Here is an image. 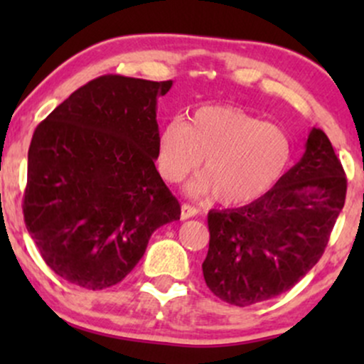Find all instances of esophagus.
<instances>
[{
    "label": "esophagus",
    "mask_w": 364,
    "mask_h": 364,
    "mask_svg": "<svg viewBox=\"0 0 364 364\" xmlns=\"http://www.w3.org/2000/svg\"><path fill=\"white\" fill-rule=\"evenodd\" d=\"M198 215V208L193 207V205H188V203H183L181 205V219L186 220L190 219V217H195Z\"/></svg>",
    "instance_id": "esophagus-1"
}]
</instances>
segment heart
Returning <instances> with one entry per match:
<instances>
[{
    "mask_svg": "<svg viewBox=\"0 0 364 364\" xmlns=\"http://www.w3.org/2000/svg\"><path fill=\"white\" fill-rule=\"evenodd\" d=\"M196 190L214 193L228 207L257 202L277 185L291 162V140L282 128L262 123L228 104H207L188 123L171 119L157 136L156 162L168 183H181L198 169Z\"/></svg>",
    "mask_w": 364,
    "mask_h": 364,
    "instance_id": "obj_1",
    "label": "heart"
}]
</instances>
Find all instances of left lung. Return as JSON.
Here are the masks:
<instances>
[{
  "label": "left lung",
  "instance_id": "left-lung-1",
  "mask_svg": "<svg viewBox=\"0 0 364 364\" xmlns=\"http://www.w3.org/2000/svg\"><path fill=\"white\" fill-rule=\"evenodd\" d=\"M344 169L328 136L308 135L298 164L257 202L208 212V289L235 306L272 299L301 281L328 243L346 202Z\"/></svg>",
  "mask_w": 364,
  "mask_h": 364
}]
</instances>
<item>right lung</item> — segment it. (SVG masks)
Segmentation results:
<instances>
[{
    "instance_id": "right-lung-1",
    "label": "right lung",
    "mask_w": 364,
    "mask_h": 364,
    "mask_svg": "<svg viewBox=\"0 0 364 364\" xmlns=\"http://www.w3.org/2000/svg\"><path fill=\"white\" fill-rule=\"evenodd\" d=\"M173 80L104 75L36 128L23 219L49 269L85 289L123 281L181 207L156 169L157 97Z\"/></svg>"
}]
</instances>
